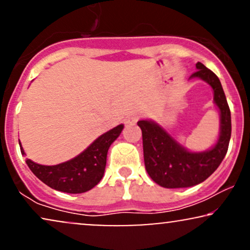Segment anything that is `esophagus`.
I'll list each match as a JSON object with an SVG mask.
<instances>
[{"instance_id": "esophagus-1", "label": "esophagus", "mask_w": 250, "mask_h": 250, "mask_svg": "<svg viewBox=\"0 0 250 250\" xmlns=\"http://www.w3.org/2000/svg\"><path fill=\"white\" fill-rule=\"evenodd\" d=\"M138 120V115L137 113H132V115H130L126 118V122L128 123V124H134V123H137Z\"/></svg>"}]
</instances>
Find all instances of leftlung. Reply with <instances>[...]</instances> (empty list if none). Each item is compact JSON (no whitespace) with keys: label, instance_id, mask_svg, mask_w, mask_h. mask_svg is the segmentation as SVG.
Wrapping results in <instances>:
<instances>
[{"label":"left lung","instance_id":"1","mask_svg":"<svg viewBox=\"0 0 250 250\" xmlns=\"http://www.w3.org/2000/svg\"><path fill=\"white\" fill-rule=\"evenodd\" d=\"M190 79H199L213 90V102L219 109V138L210 149L191 152L152 119L138 122L143 131L145 167L149 177L167 189L189 188L204 182L219 167L227 149L232 132L230 111L218 76L203 64L196 63ZM189 79V80H190Z\"/></svg>","mask_w":250,"mask_h":250}]
</instances>
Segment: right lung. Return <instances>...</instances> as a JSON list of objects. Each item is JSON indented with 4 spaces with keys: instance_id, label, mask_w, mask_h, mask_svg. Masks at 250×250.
<instances>
[{
    "instance_id": "add662e5",
    "label": "right lung",
    "mask_w": 250,
    "mask_h": 250,
    "mask_svg": "<svg viewBox=\"0 0 250 250\" xmlns=\"http://www.w3.org/2000/svg\"><path fill=\"white\" fill-rule=\"evenodd\" d=\"M124 125L120 124L98 137L91 145L68 161L55 166H44L26 160L31 171L42 183L52 189L67 193L87 192L100 183L106 166V155L111 144L122 133ZM21 152L25 155L21 144Z\"/></svg>"
}]
</instances>
